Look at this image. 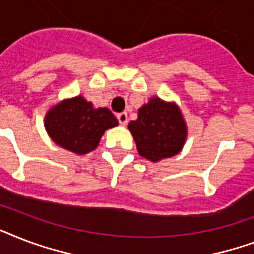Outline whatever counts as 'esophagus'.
Masks as SVG:
<instances>
[{
    "instance_id": "esophagus-1",
    "label": "esophagus",
    "mask_w": 254,
    "mask_h": 254,
    "mask_svg": "<svg viewBox=\"0 0 254 254\" xmlns=\"http://www.w3.org/2000/svg\"><path fill=\"white\" fill-rule=\"evenodd\" d=\"M117 120H119V123L123 125V127H125L127 124V112H121V113H119L117 115Z\"/></svg>"
}]
</instances>
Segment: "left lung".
Masks as SVG:
<instances>
[{
  "mask_svg": "<svg viewBox=\"0 0 254 254\" xmlns=\"http://www.w3.org/2000/svg\"><path fill=\"white\" fill-rule=\"evenodd\" d=\"M129 130L139 155L153 162L178 154L187 135L177 105L157 97L139 108L138 119L129 123Z\"/></svg>",
  "mask_w": 254,
  "mask_h": 254,
  "instance_id": "8db88e82",
  "label": "left lung"
}]
</instances>
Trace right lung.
<instances>
[{
  "mask_svg": "<svg viewBox=\"0 0 254 254\" xmlns=\"http://www.w3.org/2000/svg\"><path fill=\"white\" fill-rule=\"evenodd\" d=\"M117 124L108 108L95 109L81 96L55 105L45 120L46 130L54 142L76 154L95 150L104 131Z\"/></svg>",
  "mask_w": 254,
  "mask_h": 254,
  "instance_id": "right-lung-1",
  "label": "right lung"
}]
</instances>
